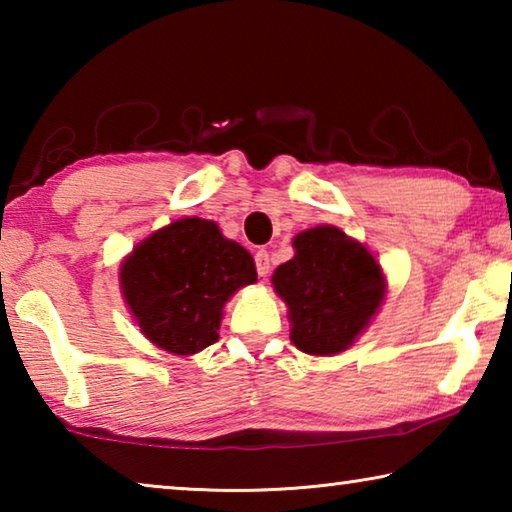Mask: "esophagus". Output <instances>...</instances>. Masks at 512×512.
<instances>
[{
  "mask_svg": "<svg viewBox=\"0 0 512 512\" xmlns=\"http://www.w3.org/2000/svg\"><path fill=\"white\" fill-rule=\"evenodd\" d=\"M255 266H257V275L259 277H266L271 273V255L266 253V250H257L255 253Z\"/></svg>",
  "mask_w": 512,
  "mask_h": 512,
  "instance_id": "esophagus-1",
  "label": "esophagus"
}]
</instances>
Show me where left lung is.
Wrapping results in <instances>:
<instances>
[{"mask_svg": "<svg viewBox=\"0 0 512 512\" xmlns=\"http://www.w3.org/2000/svg\"><path fill=\"white\" fill-rule=\"evenodd\" d=\"M293 248V259L271 277L289 307L293 345L316 357L348 350L386 296L384 271L366 246L334 225L300 232Z\"/></svg>", "mask_w": 512, "mask_h": 512, "instance_id": "8db88e82", "label": "left lung"}]
</instances>
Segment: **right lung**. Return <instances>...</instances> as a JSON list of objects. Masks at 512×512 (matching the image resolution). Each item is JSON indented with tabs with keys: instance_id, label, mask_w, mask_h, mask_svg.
Segmentation results:
<instances>
[{
	"instance_id": "right-lung-1",
	"label": "right lung",
	"mask_w": 512,
	"mask_h": 512,
	"mask_svg": "<svg viewBox=\"0 0 512 512\" xmlns=\"http://www.w3.org/2000/svg\"><path fill=\"white\" fill-rule=\"evenodd\" d=\"M255 280L248 250L198 216L153 232L119 268L121 293L142 334L178 357L219 341L225 302Z\"/></svg>"
}]
</instances>
